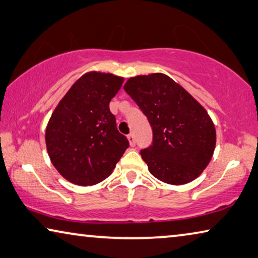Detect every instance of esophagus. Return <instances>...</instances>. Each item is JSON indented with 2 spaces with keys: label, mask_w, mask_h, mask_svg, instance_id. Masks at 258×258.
<instances>
[{
  "label": "esophagus",
  "mask_w": 258,
  "mask_h": 258,
  "mask_svg": "<svg viewBox=\"0 0 258 258\" xmlns=\"http://www.w3.org/2000/svg\"><path fill=\"white\" fill-rule=\"evenodd\" d=\"M128 141H129L130 145H132V146L136 145V138H135L134 134H129V135H128Z\"/></svg>",
  "instance_id": "34e87169"
}]
</instances>
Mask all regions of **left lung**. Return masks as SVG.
Wrapping results in <instances>:
<instances>
[{"instance_id": "8db88e82", "label": "left lung", "mask_w": 258, "mask_h": 258, "mask_svg": "<svg viewBox=\"0 0 258 258\" xmlns=\"http://www.w3.org/2000/svg\"><path fill=\"white\" fill-rule=\"evenodd\" d=\"M123 89L152 126V145L141 151L150 173L174 185L200 176L216 148V128L204 107L165 74L132 77Z\"/></svg>"}]
</instances>
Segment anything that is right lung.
Wrapping results in <instances>:
<instances>
[{"label": "right lung", "instance_id": "right-lung-1", "mask_svg": "<svg viewBox=\"0 0 258 258\" xmlns=\"http://www.w3.org/2000/svg\"><path fill=\"white\" fill-rule=\"evenodd\" d=\"M124 78L90 71L75 82L48 121L46 148L51 164L66 180L77 185L104 181L129 146L118 133L109 101Z\"/></svg>", "mask_w": 258, "mask_h": 258}]
</instances>
